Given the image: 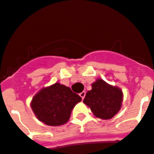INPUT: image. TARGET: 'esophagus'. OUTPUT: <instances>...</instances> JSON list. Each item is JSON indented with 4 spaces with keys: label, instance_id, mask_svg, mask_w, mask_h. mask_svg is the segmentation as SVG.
I'll list each match as a JSON object with an SVG mask.
<instances>
[{
    "label": "esophagus",
    "instance_id": "1",
    "mask_svg": "<svg viewBox=\"0 0 154 154\" xmlns=\"http://www.w3.org/2000/svg\"><path fill=\"white\" fill-rule=\"evenodd\" d=\"M79 94H80V96H81V97H82V100H83V99L85 98V95H86V92H85V91L81 92V93Z\"/></svg>",
    "mask_w": 154,
    "mask_h": 154
}]
</instances>
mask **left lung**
I'll return each mask as SVG.
<instances>
[{
  "instance_id": "obj_1",
  "label": "left lung",
  "mask_w": 154,
  "mask_h": 154,
  "mask_svg": "<svg viewBox=\"0 0 154 154\" xmlns=\"http://www.w3.org/2000/svg\"><path fill=\"white\" fill-rule=\"evenodd\" d=\"M123 94L118 86L109 85L102 79L92 84L83 103L89 106L96 118L108 120L117 114L122 107Z\"/></svg>"
}]
</instances>
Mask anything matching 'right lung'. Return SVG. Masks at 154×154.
<instances>
[{
    "instance_id": "obj_1",
    "label": "right lung",
    "mask_w": 154,
    "mask_h": 154,
    "mask_svg": "<svg viewBox=\"0 0 154 154\" xmlns=\"http://www.w3.org/2000/svg\"><path fill=\"white\" fill-rule=\"evenodd\" d=\"M82 98L60 83L42 88L34 95L31 108L37 119L48 126H57L68 121L72 110Z\"/></svg>"
}]
</instances>
